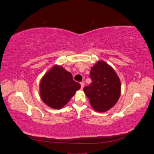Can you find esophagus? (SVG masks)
Here are the masks:
<instances>
[{
  "label": "esophagus",
  "mask_w": 154,
  "mask_h": 154,
  "mask_svg": "<svg viewBox=\"0 0 154 154\" xmlns=\"http://www.w3.org/2000/svg\"><path fill=\"white\" fill-rule=\"evenodd\" d=\"M80 85H81V89L83 90V87H84V82H81Z\"/></svg>",
  "instance_id": "esophagus-1"
}]
</instances>
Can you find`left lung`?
Segmentation results:
<instances>
[{
	"mask_svg": "<svg viewBox=\"0 0 154 154\" xmlns=\"http://www.w3.org/2000/svg\"><path fill=\"white\" fill-rule=\"evenodd\" d=\"M92 83L83 91L94 110L108 111L117 103L121 94V82L114 69L103 60H98L91 69Z\"/></svg>",
	"mask_w": 154,
	"mask_h": 154,
	"instance_id": "1",
	"label": "left lung"
}]
</instances>
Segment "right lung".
I'll list each match as a JSON object with an SVG mask.
<instances>
[{"instance_id": "obj_1", "label": "right lung", "mask_w": 154, "mask_h": 154, "mask_svg": "<svg viewBox=\"0 0 154 154\" xmlns=\"http://www.w3.org/2000/svg\"><path fill=\"white\" fill-rule=\"evenodd\" d=\"M81 85L72 79V74L63 67L55 65L42 78L40 96L51 108L60 109L80 89Z\"/></svg>"}]
</instances>
